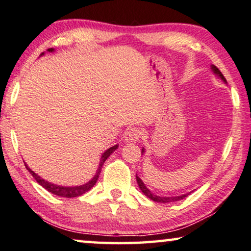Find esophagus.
Masks as SVG:
<instances>
[{
    "label": "esophagus",
    "instance_id": "obj_1",
    "mask_svg": "<svg viewBox=\"0 0 251 251\" xmlns=\"http://www.w3.org/2000/svg\"><path fill=\"white\" fill-rule=\"evenodd\" d=\"M141 137V131L138 128H131L125 133L126 142H137Z\"/></svg>",
    "mask_w": 251,
    "mask_h": 251
}]
</instances>
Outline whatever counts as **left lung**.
<instances>
[{
	"instance_id": "obj_1",
	"label": "left lung",
	"mask_w": 251,
	"mask_h": 251,
	"mask_svg": "<svg viewBox=\"0 0 251 251\" xmlns=\"http://www.w3.org/2000/svg\"><path fill=\"white\" fill-rule=\"evenodd\" d=\"M211 69H212V72H213L215 75H217L218 77H220V78H221V79L223 80V82L226 83L225 76H223L222 73L219 71V68L215 67L214 65H212ZM144 152H145V148H142V149H141V153H144ZM136 177H137V183H138V185H139V188H140L141 192L144 193V194H145L146 196H147L148 199L152 200L153 202H158V203H169V202L180 201V200L185 199V198H186V196H188V195H190L191 193H192V192H190V193H186V194H183V195H179V196H159V195L153 194V193H152L151 191H150L147 186H146L145 183L141 180V178H139L138 175H136Z\"/></svg>"
}]
</instances>
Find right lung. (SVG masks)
I'll use <instances>...</instances> for the list:
<instances>
[{
	"instance_id": "obj_1",
	"label": "right lung",
	"mask_w": 251,
	"mask_h": 251,
	"mask_svg": "<svg viewBox=\"0 0 251 251\" xmlns=\"http://www.w3.org/2000/svg\"><path fill=\"white\" fill-rule=\"evenodd\" d=\"M53 50H55V49L50 48V49H48V51L49 52H52ZM42 55H44V52L41 53V56ZM118 146L119 145H115V146H113V147L109 148V149L105 150V151L102 153L101 161H100L98 172H96V174L94 175L93 178H92L90 182H87L86 184L79 185V186H60V185H56V184H52V183H50V182H47V180H45L44 178H41L39 175H37L36 173H34L33 171H31V169L28 167V165H26L25 163V168L28 169L30 174L33 176V178L37 180V183L39 184V185H41V186L44 187V188H46V190H47L48 192L52 193V194H55L57 196H61V198H68V199L76 198V196L83 195L84 193L88 192L92 187L94 186L95 183H96V180H98L99 176H100V173H101V168H102V166L104 164V161H105L107 158H109V156L114 151L115 149H118Z\"/></svg>"
}]
</instances>
